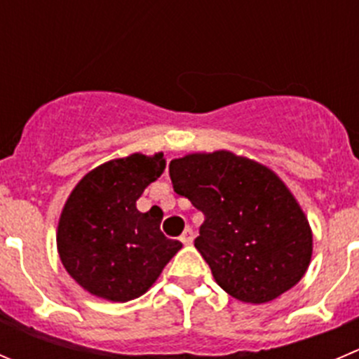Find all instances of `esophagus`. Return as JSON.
Returning <instances> with one entry per match:
<instances>
[{
  "label": "esophagus",
  "instance_id": "esophagus-1",
  "mask_svg": "<svg viewBox=\"0 0 359 359\" xmlns=\"http://www.w3.org/2000/svg\"><path fill=\"white\" fill-rule=\"evenodd\" d=\"M180 240H182V243H185V245H192L194 243V231L190 227H187L185 231H183V234H182V238H180Z\"/></svg>",
  "mask_w": 359,
  "mask_h": 359
}]
</instances>
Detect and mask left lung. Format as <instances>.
<instances>
[{
    "mask_svg": "<svg viewBox=\"0 0 359 359\" xmlns=\"http://www.w3.org/2000/svg\"><path fill=\"white\" fill-rule=\"evenodd\" d=\"M174 192L204 222L194 245L227 294L261 305L294 287L312 261V229L278 174L227 149L169 163Z\"/></svg>",
    "mask_w": 359,
    "mask_h": 359,
    "instance_id": "obj_1",
    "label": "left lung"
}]
</instances>
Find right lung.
<instances>
[{"label": "right lung", "instance_id": "right-lung-1", "mask_svg": "<svg viewBox=\"0 0 359 359\" xmlns=\"http://www.w3.org/2000/svg\"><path fill=\"white\" fill-rule=\"evenodd\" d=\"M165 156L132 153L84 174L68 196L56 231L61 264L86 292L114 303L144 294L183 247L160 231L163 215L135 206L162 176Z\"/></svg>", "mask_w": 359, "mask_h": 359}]
</instances>
